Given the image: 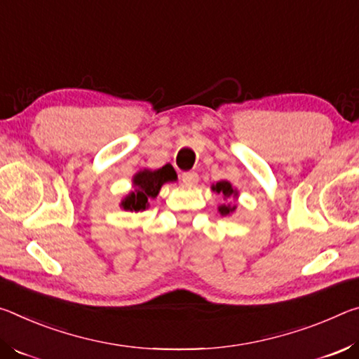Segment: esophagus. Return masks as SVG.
I'll list each match as a JSON object with an SVG mask.
<instances>
[{
	"label": "esophagus",
	"mask_w": 359,
	"mask_h": 359,
	"mask_svg": "<svg viewBox=\"0 0 359 359\" xmlns=\"http://www.w3.org/2000/svg\"><path fill=\"white\" fill-rule=\"evenodd\" d=\"M181 178H183V183L184 184L192 186V184H196L197 181H198V175L196 172H186V173H183V176H181Z\"/></svg>",
	"instance_id": "esophagus-1"
}]
</instances>
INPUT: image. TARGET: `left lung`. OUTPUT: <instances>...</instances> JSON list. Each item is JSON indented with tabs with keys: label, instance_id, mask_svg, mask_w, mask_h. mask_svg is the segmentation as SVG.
<instances>
[{
	"label": "left lung",
	"instance_id": "left-lung-1",
	"mask_svg": "<svg viewBox=\"0 0 359 359\" xmlns=\"http://www.w3.org/2000/svg\"><path fill=\"white\" fill-rule=\"evenodd\" d=\"M211 191L219 194V196H222V198H224V203H221L218 207L219 215L221 216L233 215L235 210H237V205H235V202L238 201V191L232 186L231 181H227V180L218 181L216 184H211ZM232 200L234 201L233 203L231 202Z\"/></svg>",
	"mask_w": 359,
	"mask_h": 359
}]
</instances>
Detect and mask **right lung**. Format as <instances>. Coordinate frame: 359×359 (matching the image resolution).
Segmentation results:
<instances>
[{"instance_id": "right-lung-1", "label": "right lung", "mask_w": 359, "mask_h": 359, "mask_svg": "<svg viewBox=\"0 0 359 359\" xmlns=\"http://www.w3.org/2000/svg\"><path fill=\"white\" fill-rule=\"evenodd\" d=\"M178 180L175 168L167 163L162 168L151 170L143 168L133 175L130 191L127 196L122 198L119 207L130 213H140L149 208V201H154L161 192V187L165 183H173Z\"/></svg>"}]
</instances>
